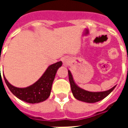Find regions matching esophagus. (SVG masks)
<instances>
[{"mask_svg": "<svg viewBox=\"0 0 128 128\" xmlns=\"http://www.w3.org/2000/svg\"><path fill=\"white\" fill-rule=\"evenodd\" d=\"M62 62H63V64H64V66H66V65H68V59H67V58H66V57L62 58Z\"/></svg>", "mask_w": 128, "mask_h": 128, "instance_id": "34e87169", "label": "esophagus"}]
</instances>
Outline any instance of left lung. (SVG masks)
I'll use <instances>...</instances> for the list:
<instances>
[{
    "mask_svg": "<svg viewBox=\"0 0 128 128\" xmlns=\"http://www.w3.org/2000/svg\"><path fill=\"white\" fill-rule=\"evenodd\" d=\"M68 78H69L70 84V88H71L72 94L75 96V99L82 101V102H87V103H95V102H99L102 99H104L105 97H106L114 89L116 86H114L110 90L104 92L87 91V90H85L78 87L73 80V78H72V74H71L70 71L68 70Z\"/></svg>",
    "mask_w": 128,
    "mask_h": 128,
    "instance_id": "obj_1",
    "label": "left lung"
}]
</instances>
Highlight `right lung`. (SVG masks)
<instances>
[{"instance_id": "obj_1", "label": "right lung", "mask_w": 128, "mask_h": 128, "mask_svg": "<svg viewBox=\"0 0 128 128\" xmlns=\"http://www.w3.org/2000/svg\"><path fill=\"white\" fill-rule=\"evenodd\" d=\"M62 65V62L60 61L49 66L36 83L26 88H20L12 86L4 76V82L10 91L18 99L30 104L40 103L45 101L50 96L51 87L56 72Z\"/></svg>"}]
</instances>
